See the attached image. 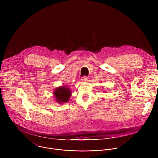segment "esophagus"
Listing matches in <instances>:
<instances>
[{
    "mask_svg": "<svg viewBox=\"0 0 158 158\" xmlns=\"http://www.w3.org/2000/svg\"><path fill=\"white\" fill-rule=\"evenodd\" d=\"M88 77H86V76H84V77H82V79H81V81L83 82H87V81H88Z\"/></svg>",
    "mask_w": 158,
    "mask_h": 158,
    "instance_id": "esophagus-1",
    "label": "esophagus"
}]
</instances>
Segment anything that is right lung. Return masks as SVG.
I'll return each instance as SVG.
<instances>
[{
	"mask_svg": "<svg viewBox=\"0 0 158 158\" xmlns=\"http://www.w3.org/2000/svg\"><path fill=\"white\" fill-rule=\"evenodd\" d=\"M53 94L54 95L56 102L63 104L69 101L72 92L70 88L65 85H62L57 87L54 89Z\"/></svg>",
	"mask_w": 158,
	"mask_h": 158,
	"instance_id": "add662e5",
	"label": "right lung"
}]
</instances>
